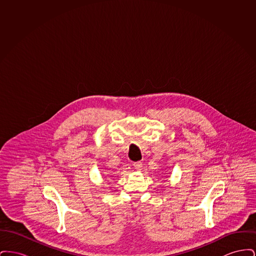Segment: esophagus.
Listing matches in <instances>:
<instances>
[{"label": "esophagus", "instance_id": "34e87169", "mask_svg": "<svg viewBox=\"0 0 256 256\" xmlns=\"http://www.w3.org/2000/svg\"><path fill=\"white\" fill-rule=\"evenodd\" d=\"M134 168L136 169V170H142V162H140V161H137V162H134Z\"/></svg>", "mask_w": 256, "mask_h": 256}]
</instances>
